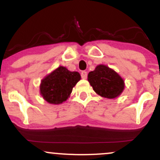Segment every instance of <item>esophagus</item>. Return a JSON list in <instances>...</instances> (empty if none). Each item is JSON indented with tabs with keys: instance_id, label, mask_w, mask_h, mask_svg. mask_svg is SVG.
I'll use <instances>...</instances> for the list:
<instances>
[{
	"instance_id": "34e87169",
	"label": "esophagus",
	"mask_w": 160,
	"mask_h": 160,
	"mask_svg": "<svg viewBox=\"0 0 160 160\" xmlns=\"http://www.w3.org/2000/svg\"><path fill=\"white\" fill-rule=\"evenodd\" d=\"M81 78L82 79L87 78V72H86V71H82V72H81Z\"/></svg>"
}]
</instances>
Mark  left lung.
<instances>
[{
  "instance_id": "8db88e82",
  "label": "left lung",
  "mask_w": 160,
  "mask_h": 160,
  "mask_svg": "<svg viewBox=\"0 0 160 160\" xmlns=\"http://www.w3.org/2000/svg\"><path fill=\"white\" fill-rule=\"evenodd\" d=\"M88 81L93 90L102 97L115 98L123 91L125 84L122 78L108 66L99 65L88 74Z\"/></svg>"
}]
</instances>
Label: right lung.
Returning a JSON list of instances; mask_svg holds the SVG:
<instances>
[{"instance_id": "obj_1", "label": "right lung", "mask_w": 160, "mask_h": 160, "mask_svg": "<svg viewBox=\"0 0 160 160\" xmlns=\"http://www.w3.org/2000/svg\"><path fill=\"white\" fill-rule=\"evenodd\" d=\"M81 77L77 71H70L60 66L42 80L40 92L49 104H59L65 102Z\"/></svg>"}]
</instances>
